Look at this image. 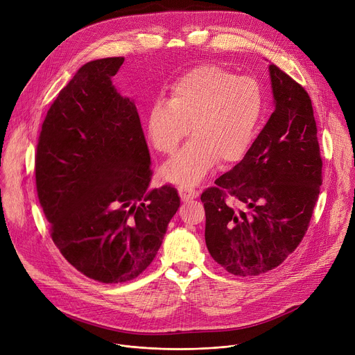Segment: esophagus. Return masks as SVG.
Instances as JSON below:
<instances>
[{"label": "esophagus", "instance_id": "esophagus-1", "mask_svg": "<svg viewBox=\"0 0 355 355\" xmlns=\"http://www.w3.org/2000/svg\"><path fill=\"white\" fill-rule=\"evenodd\" d=\"M178 192H180V196H181L182 200L193 199V198H196L198 193H199V192H198L193 187H191V185H181V187L178 188Z\"/></svg>", "mask_w": 355, "mask_h": 355}]
</instances>
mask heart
<instances>
[{
	"label": "heart",
	"instance_id": "1",
	"mask_svg": "<svg viewBox=\"0 0 355 355\" xmlns=\"http://www.w3.org/2000/svg\"><path fill=\"white\" fill-rule=\"evenodd\" d=\"M264 114V91L257 78L237 76L218 64H199L170 87L168 101L150 107L146 135L157 151L173 155L191 130L193 137L163 167L178 184H195L219 162L244 159Z\"/></svg>",
	"mask_w": 355,
	"mask_h": 355
}]
</instances>
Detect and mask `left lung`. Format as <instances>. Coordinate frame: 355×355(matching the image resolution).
<instances>
[{"mask_svg": "<svg viewBox=\"0 0 355 355\" xmlns=\"http://www.w3.org/2000/svg\"><path fill=\"white\" fill-rule=\"evenodd\" d=\"M270 76L275 111L244 159L200 195L211 256L239 277L274 270L295 251L323 181L309 94L275 64Z\"/></svg>", "mask_w": 355, "mask_h": 355, "instance_id": "1", "label": "left lung"}]
</instances>
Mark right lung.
<instances>
[{
  "instance_id": "obj_1",
  "label": "right lung",
  "mask_w": 355,
  "mask_h": 355,
  "mask_svg": "<svg viewBox=\"0 0 355 355\" xmlns=\"http://www.w3.org/2000/svg\"><path fill=\"white\" fill-rule=\"evenodd\" d=\"M123 60L76 73L46 114L35 157L50 237L76 270L104 284L140 275L180 208L173 185L146 192L153 171L139 114L112 85Z\"/></svg>"
}]
</instances>
